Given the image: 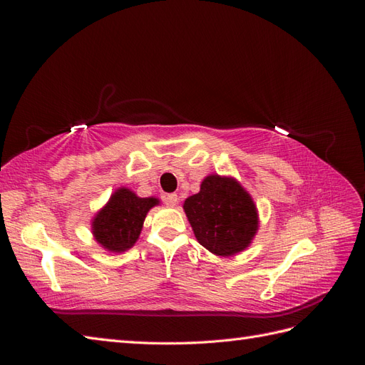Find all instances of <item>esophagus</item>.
I'll return each instance as SVG.
<instances>
[{"label": "esophagus", "mask_w": 365, "mask_h": 365, "mask_svg": "<svg viewBox=\"0 0 365 365\" xmlns=\"http://www.w3.org/2000/svg\"><path fill=\"white\" fill-rule=\"evenodd\" d=\"M164 204L168 207H175L176 204H178V195H176V193L165 195L164 196Z\"/></svg>", "instance_id": "esophagus-1"}]
</instances>
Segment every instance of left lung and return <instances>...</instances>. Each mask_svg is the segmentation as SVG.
I'll use <instances>...</instances> for the list:
<instances>
[{
  "label": "left lung",
  "instance_id": "1",
  "mask_svg": "<svg viewBox=\"0 0 365 365\" xmlns=\"http://www.w3.org/2000/svg\"><path fill=\"white\" fill-rule=\"evenodd\" d=\"M196 240L216 256H235L251 244L259 215L250 193L231 176L208 175L201 190L184 201Z\"/></svg>",
  "mask_w": 365,
  "mask_h": 365
}]
</instances>
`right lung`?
Instances as JSON below:
<instances>
[{
  "instance_id": "1",
  "label": "right lung",
  "mask_w": 365,
  "mask_h": 365,
  "mask_svg": "<svg viewBox=\"0 0 365 365\" xmlns=\"http://www.w3.org/2000/svg\"><path fill=\"white\" fill-rule=\"evenodd\" d=\"M158 204V197H140L126 187H120L93 219L91 230L97 244L109 252L132 248L138 240L148 212Z\"/></svg>"
}]
</instances>
